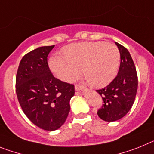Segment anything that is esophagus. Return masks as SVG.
Wrapping results in <instances>:
<instances>
[{
    "instance_id": "1",
    "label": "esophagus",
    "mask_w": 154,
    "mask_h": 154,
    "mask_svg": "<svg viewBox=\"0 0 154 154\" xmlns=\"http://www.w3.org/2000/svg\"><path fill=\"white\" fill-rule=\"evenodd\" d=\"M75 89L77 91H81V90H84L85 89V87L82 86L81 85H75Z\"/></svg>"
}]
</instances>
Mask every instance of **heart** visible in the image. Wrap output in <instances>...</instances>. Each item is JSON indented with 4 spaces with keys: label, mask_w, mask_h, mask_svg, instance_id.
<instances>
[{
    "label": "heart",
    "mask_w": 154,
    "mask_h": 154,
    "mask_svg": "<svg viewBox=\"0 0 154 154\" xmlns=\"http://www.w3.org/2000/svg\"><path fill=\"white\" fill-rule=\"evenodd\" d=\"M63 56L53 55L49 66L60 80L73 82L81 74L91 86L102 88L108 85L117 74L120 53L114 44L103 41L84 42L66 45Z\"/></svg>",
    "instance_id": "1"
}]
</instances>
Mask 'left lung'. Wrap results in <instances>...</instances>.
<instances>
[{"mask_svg":"<svg viewBox=\"0 0 154 154\" xmlns=\"http://www.w3.org/2000/svg\"><path fill=\"white\" fill-rule=\"evenodd\" d=\"M120 53V66L114 80L96 91L102 97V105L97 116L106 122L119 120L129 112L136 98L138 77L134 62L128 49L116 42Z\"/></svg>","mask_w":154,"mask_h":154,"instance_id":"obj_1","label":"left lung"}]
</instances>
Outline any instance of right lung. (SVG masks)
<instances>
[{
    "label": "right lung",
    "mask_w": 154,
    "mask_h": 154,
    "mask_svg": "<svg viewBox=\"0 0 154 154\" xmlns=\"http://www.w3.org/2000/svg\"><path fill=\"white\" fill-rule=\"evenodd\" d=\"M53 45L42 46L25 54L16 74V94L23 112L40 129L53 131L65 122L74 86L56 78L47 57Z\"/></svg>",
    "instance_id": "1"
}]
</instances>
